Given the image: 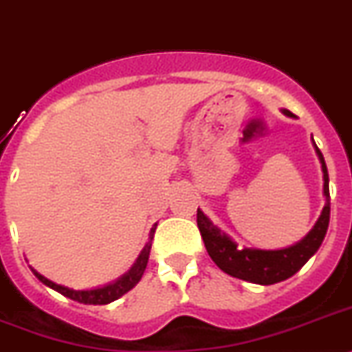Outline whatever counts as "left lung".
Returning a JSON list of instances; mask_svg holds the SVG:
<instances>
[{
  "label": "left lung",
  "instance_id": "1",
  "mask_svg": "<svg viewBox=\"0 0 352 352\" xmlns=\"http://www.w3.org/2000/svg\"><path fill=\"white\" fill-rule=\"evenodd\" d=\"M286 116H294L290 111H283ZM317 148V144H315ZM318 159L322 162L324 171V195H326V206L322 209V214L315 223L309 234L294 247L281 250H259V249H241L234 241L221 232L209 221V218L202 211H197V226L202 234L204 245L208 249L211 259L217 263L221 270L232 277L243 279V281L256 283V285H274V283L285 281L288 277L300 270L306 265L313 254L324 241V236L329 226V175H327L326 161L320 150L317 148Z\"/></svg>",
  "mask_w": 352,
  "mask_h": 352
}]
</instances>
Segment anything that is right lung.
Returning a JSON list of instances; mask_svg holds the SVG:
<instances>
[{
    "instance_id": "right-lung-1",
    "label": "right lung",
    "mask_w": 352,
    "mask_h": 352,
    "mask_svg": "<svg viewBox=\"0 0 352 352\" xmlns=\"http://www.w3.org/2000/svg\"><path fill=\"white\" fill-rule=\"evenodd\" d=\"M153 232H155V227H153L152 231H150V241L153 238ZM146 243L144 245V249L141 250L140 258L135 261L134 267L131 268V272L123 276L121 279H118L116 283H112L109 286H103V288H96V290H71V288H66V286H60V285H55L53 281L46 279L44 276H41L39 272H34V276L39 279L41 283H44L46 286L53 288L55 292L62 294L64 297H69L71 300H76V302H82V304H109L112 300L120 299L121 295H125L126 292L132 290L138 283H140L141 276H143L144 268H146V263H148V256H150V249H152V243Z\"/></svg>"
}]
</instances>
